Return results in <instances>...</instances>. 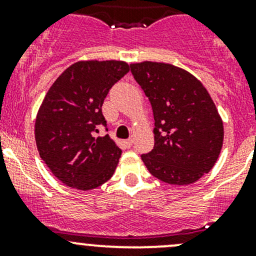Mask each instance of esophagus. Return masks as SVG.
Returning a JSON list of instances; mask_svg holds the SVG:
<instances>
[{
	"instance_id": "34e87169",
	"label": "esophagus",
	"mask_w": 256,
	"mask_h": 256,
	"mask_svg": "<svg viewBox=\"0 0 256 256\" xmlns=\"http://www.w3.org/2000/svg\"><path fill=\"white\" fill-rule=\"evenodd\" d=\"M124 144H125L126 148H130V147L132 146V140H131V138H128V140H125V141H124Z\"/></svg>"
}]
</instances>
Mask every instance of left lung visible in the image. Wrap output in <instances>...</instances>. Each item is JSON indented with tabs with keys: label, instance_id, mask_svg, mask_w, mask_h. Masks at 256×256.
Returning a JSON list of instances; mask_svg holds the SVG:
<instances>
[{
	"label": "left lung",
	"instance_id": "left-lung-1",
	"mask_svg": "<svg viewBox=\"0 0 256 256\" xmlns=\"http://www.w3.org/2000/svg\"><path fill=\"white\" fill-rule=\"evenodd\" d=\"M151 102L154 147L142 154L154 177L186 186L208 174L224 138L223 120L202 82L180 66L157 62L130 64Z\"/></svg>",
	"mask_w": 256,
	"mask_h": 256
}]
</instances>
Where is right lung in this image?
Instances as JSON below:
<instances>
[{
  "label": "right lung",
  "instance_id": "right-lung-1",
  "mask_svg": "<svg viewBox=\"0 0 256 256\" xmlns=\"http://www.w3.org/2000/svg\"><path fill=\"white\" fill-rule=\"evenodd\" d=\"M128 70L122 60H80L46 94L36 118V144L52 174L68 187L90 190L112 177L121 150L109 135L94 138V131L106 126L102 102Z\"/></svg>",
  "mask_w": 256,
  "mask_h": 256
}]
</instances>
